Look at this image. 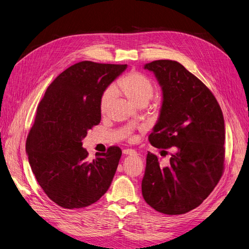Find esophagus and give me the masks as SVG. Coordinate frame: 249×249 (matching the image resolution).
Segmentation results:
<instances>
[{"mask_svg": "<svg viewBox=\"0 0 249 249\" xmlns=\"http://www.w3.org/2000/svg\"><path fill=\"white\" fill-rule=\"evenodd\" d=\"M123 154L124 155H137L136 152L134 150H131V149H125V150H123Z\"/></svg>", "mask_w": 249, "mask_h": 249, "instance_id": "esophagus-1", "label": "esophagus"}]
</instances>
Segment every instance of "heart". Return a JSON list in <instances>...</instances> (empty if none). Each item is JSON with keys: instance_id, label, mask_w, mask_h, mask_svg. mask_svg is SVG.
<instances>
[{"instance_id": "obj_1", "label": "heart", "mask_w": 249, "mask_h": 249, "mask_svg": "<svg viewBox=\"0 0 249 249\" xmlns=\"http://www.w3.org/2000/svg\"><path fill=\"white\" fill-rule=\"evenodd\" d=\"M114 92L125 96L135 106L146 105L155 93L154 83L139 71L128 72L118 80L112 88L106 89L99 98L100 113L105 114L114 96Z\"/></svg>"}]
</instances>
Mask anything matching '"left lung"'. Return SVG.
Returning <instances> with one entry per match:
<instances>
[{"mask_svg":"<svg viewBox=\"0 0 249 249\" xmlns=\"http://www.w3.org/2000/svg\"><path fill=\"white\" fill-rule=\"evenodd\" d=\"M163 91L160 117L149 142L168 164L148 152L142 181L143 199L161 213L178 215L198 207L225 169V121L216 98L203 82L178 61L146 63Z\"/></svg>","mask_w":249,"mask_h":249,"instance_id":"1","label":"left lung"}]
</instances>
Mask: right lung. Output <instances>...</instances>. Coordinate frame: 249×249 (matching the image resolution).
<instances>
[{
  "label": "right lung",
  "instance_id": "1",
  "mask_svg": "<svg viewBox=\"0 0 249 249\" xmlns=\"http://www.w3.org/2000/svg\"><path fill=\"white\" fill-rule=\"evenodd\" d=\"M127 64L81 61L49 85L26 139V153L36 181L58 206L84 208L106 194L122 151L112 145L88 161L82 148L87 131L100 123L99 98Z\"/></svg>",
  "mask_w": 249,
  "mask_h": 249
}]
</instances>
